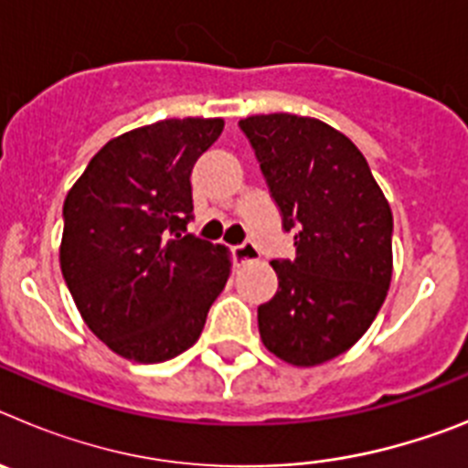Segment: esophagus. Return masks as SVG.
<instances>
[{
  "label": "esophagus",
  "mask_w": 468,
  "mask_h": 468,
  "mask_svg": "<svg viewBox=\"0 0 468 468\" xmlns=\"http://www.w3.org/2000/svg\"><path fill=\"white\" fill-rule=\"evenodd\" d=\"M234 258L239 262H255L260 258V250L253 241H243L239 246H234Z\"/></svg>",
  "instance_id": "esophagus-1"
}]
</instances>
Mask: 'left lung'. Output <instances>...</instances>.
Listing matches in <instances>:
<instances>
[{"label": "left lung", "instance_id": "left-lung-1", "mask_svg": "<svg viewBox=\"0 0 468 468\" xmlns=\"http://www.w3.org/2000/svg\"><path fill=\"white\" fill-rule=\"evenodd\" d=\"M281 213L295 258L271 260L279 291L258 307L264 346L318 366L356 345L391 283L394 218L366 156L318 119L258 114L239 122Z\"/></svg>", "mask_w": 468, "mask_h": 468}]
</instances>
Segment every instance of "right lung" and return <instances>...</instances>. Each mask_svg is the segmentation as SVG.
<instances>
[{
  "label": "right lung",
  "mask_w": 468,
  "mask_h": 468,
  "mask_svg": "<svg viewBox=\"0 0 468 468\" xmlns=\"http://www.w3.org/2000/svg\"><path fill=\"white\" fill-rule=\"evenodd\" d=\"M222 119H166L110 140L63 206L60 270L98 340L161 363L198 340L229 279L222 246L187 234L192 168Z\"/></svg>",
  "instance_id": "obj_1"
}]
</instances>
